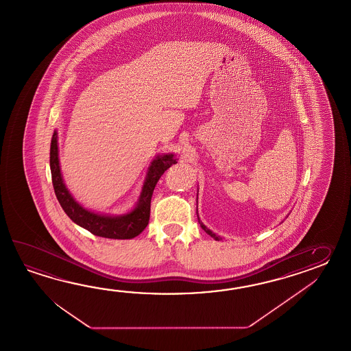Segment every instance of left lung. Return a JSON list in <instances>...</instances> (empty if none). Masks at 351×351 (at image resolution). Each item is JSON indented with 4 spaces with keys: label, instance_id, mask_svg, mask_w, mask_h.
<instances>
[{
    "label": "left lung",
    "instance_id": "1",
    "mask_svg": "<svg viewBox=\"0 0 351 351\" xmlns=\"http://www.w3.org/2000/svg\"><path fill=\"white\" fill-rule=\"evenodd\" d=\"M197 203H198V195H197ZM197 217H198V222H199L202 228L204 230V232H206V233H208L209 236H210V237H213V239H216V241H221V239H222V237H221V236H218V234H216L215 232L210 231L208 227H207L206 224L202 222L201 219H199V216H198V208H197Z\"/></svg>",
    "mask_w": 351,
    "mask_h": 351
}]
</instances>
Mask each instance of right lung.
<instances>
[{
	"label": "right lung",
	"mask_w": 351,
	"mask_h": 351,
	"mask_svg": "<svg viewBox=\"0 0 351 351\" xmlns=\"http://www.w3.org/2000/svg\"><path fill=\"white\" fill-rule=\"evenodd\" d=\"M178 162L173 153L158 154L150 162L145 178L143 182L142 192L139 194L134 208L124 215L112 216L106 213H97L85 208L75 199L73 194L67 189L66 184L61 174L59 160V144H58V130H53L50 147V169L53 178V189L60 206L64 209L69 218L74 223L91 232L93 234L112 239H134L141 234L148 226L150 217V201L154 186L162 174Z\"/></svg>",
	"instance_id": "right-lung-1"
}]
</instances>
